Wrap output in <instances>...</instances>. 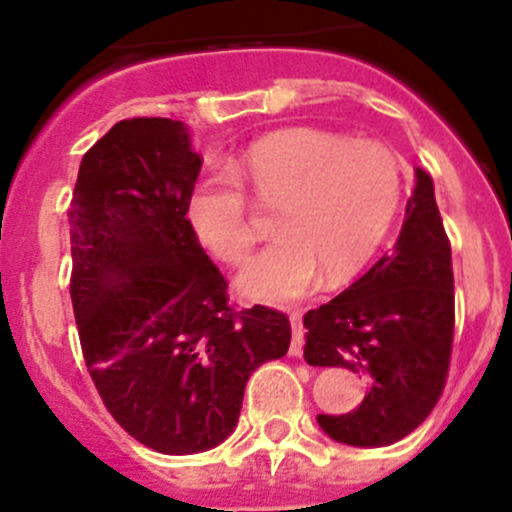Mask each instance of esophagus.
<instances>
[{"instance_id":"esophagus-1","label":"esophagus","mask_w":512,"mask_h":512,"mask_svg":"<svg viewBox=\"0 0 512 512\" xmlns=\"http://www.w3.org/2000/svg\"><path fill=\"white\" fill-rule=\"evenodd\" d=\"M291 330H294V340H291V355L301 357L303 355V323H301V311H291Z\"/></svg>"}]
</instances>
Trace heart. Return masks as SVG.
<instances>
[{
    "instance_id": "1",
    "label": "heart",
    "mask_w": 512,
    "mask_h": 512,
    "mask_svg": "<svg viewBox=\"0 0 512 512\" xmlns=\"http://www.w3.org/2000/svg\"><path fill=\"white\" fill-rule=\"evenodd\" d=\"M277 209L274 238L238 272L240 294L289 303L325 274L338 286L362 269L389 233L403 192L398 155L379 140L291 128L257 140L226 170L196 179L187 221L199 243L223 262L243 260L255 243L245 192Z\"/></svg>"
}]
</instances>
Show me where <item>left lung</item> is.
Here are the masks:
<instances>
[{
  "label": "left lung",
  "instance_id": "8db88e82",
  "mask_svg": "<svg viewBox=\"0 0 512 512\" xmlns=\"http://www.w3.org/2000/svg\"><path fill=\"white\" fill-rule=\"evenodd\" d=\"M313 367L369 376L355 411L318 415L335 442L386 447L428 418L447 381L454 335V274L432 177L415 167L406 221L389 255L333 301L303 316Z\"/></svg>",
  "mask_w": 512,
  "mask_h": 512
}]
</instances>
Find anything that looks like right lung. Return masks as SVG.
I'll return each mask as SVG.
<instances>
[{
	"label": "right lung",
	"instance_id": "obj_1",
	"mask_svg": "<svg viewBox=\"0 0 512 512\" xmlns=\"http://www.w3.org/2000/svg\"><path fill=\"white\" fill-rule=\"evenodd\" d=\"M199 172L182 121H119L82 157L67 211L84 362L116 423L162 454L221 445L250 374L291 342L284 313L228 306L187 221Z\"/></svg>",
	"mask_w": 512,
	"mask_h": 512
}]
</instances>
